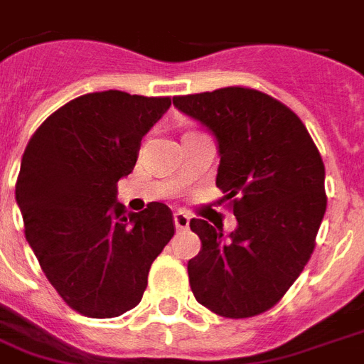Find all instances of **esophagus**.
Returning <instances> with one entry per match:
<instances>
[{
    "mask_svg": "<svg viewBox=\"0 0 364 364\" xmlns=\"http://www.w3.org/2000/svg\"><path fill=\"white\" fill-rule=\"evenodd\" d=\"M188 221H191V217H188L185 211H176V213H173V223H176L177 230H185V228H188Z\"/></svg>",
    "mask_w": 364,
    "mask_h": 364,
    "instance_id": "esophagus-1",
    "label": "esophagus"
}]
</instances>
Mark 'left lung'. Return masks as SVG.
<instances>
[{"label": "left lung", "instance_id": "8db88e82", "mask_svg": "<svg viewBox=\"0 0 364 364\" xmlns=\"http://www.w3.org/2000/svg\"><path fill=\"white\" fill-rule=\"evenodd\" d=\"M173 105L215 136L217 187L238 227L193 219L202 249L188 260L200 304L223 317L270 310L304 270L327 210L325 166L287 105L242 87L176 96Z\"/></svg>", "mask_w": 364, "mask_h": 364}]
</instances>
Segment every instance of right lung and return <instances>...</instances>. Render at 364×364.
<instances>
[{
  "instance_id": "1",
  "label": "right lung",
  "mask_w": 364,
  "mask_h": 364,
  "mask_svg": "<svg viewBox=\"0 0 364 364\" xmlns=\"http://www.w3.org/2000/svg\"><path fill=\"white\" fill-rule=\"evenodd\" d=\"M170 105L121 90L85 94L54 111L26 147L14 191L26 240L50 285L82 316L136 308L173 236L166 204L128 213L117 202V183Z\"/></svg>"
}]
</instances>
